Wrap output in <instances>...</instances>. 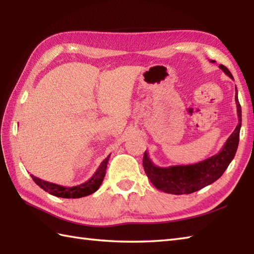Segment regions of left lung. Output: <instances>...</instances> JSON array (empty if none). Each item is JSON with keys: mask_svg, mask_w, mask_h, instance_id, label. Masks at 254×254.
Returning <instances> with one entry per match:
<instances>
[{"mask_svg": "<svg viewBox=\"0 0 254 254\" xmlns=\"http://www.w3.org/2000/svg\"><path fill=\"white\" fill-rule=\"evenodd\" d=\"M215 63L214 60H210ZM219 68L223 72L234 79L229 69L220 64ZM237 105V115H238V126L235 131L226 141L223 148L216 155L212 156L203 161H199L192 165H181V166H169V167H158L150 160L148 153H144L143 167L146 172L148 179L158 190L176 194H190L195 191L201 190L206 186L212 185L213 182L219 179L222 175L227 169V167L234 159L237 148L239 144V134L241 127V106L238 100V90L236 87L235 96Z\"/></svg>", "mask_w": 254, "mask_h": 254, "instance_id": "left-lung-1", "label": "left lung"}]
</instances>
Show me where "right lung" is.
<instances>
[{
    "label": "right lung",
    "mask_w": 254,
    "mask_h": 254,
    "mask_svg": "<svg viewBox=\"0 0 254 254\" xmlns=\"http://www.w3.org/2000/svg\"><path fill=\"white\" fill-rule=\"evenodd\" d=\"M109 157L110 155L104 159V161H102L100 166L98 167V169L96 170L94 176L91 177L89 180L76 187L66 188L63 186L56 185V183L41 180L39 178H37L32 175L30 176L32 178V180L37 183V186H39L41 189H44L46 192L50 193L51 195H55L58 197H64V198H79L83 196H87L89 194H93L94 192L98 190L99 187L101 186L102 180H104V178L106 176V169H107L108 161H109Z\"/></svg>",
    "instance_id": "1"
}]
</instances>
